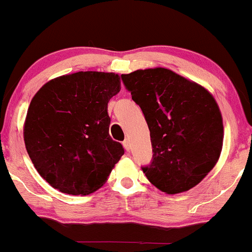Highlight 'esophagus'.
Instances as JSON below:
<instances>
[{"label": "esophagus", "mask_w": 252, "mask_h": 252, "mask_svg": "<svg viewBox=\"0 0 252 252\" xmlns=\"http://www.w3.org/2000/svg\"><path fill=\"white\" fill-rule=\"evenodd\" d=\"M123 147L126 148V151H130V141H129L128 139H126L123 141Z\"/></svg>", "instance_id": "esophagus-1"}]
</instances>
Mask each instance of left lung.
<instances>
[{
	"mask_svg": "<svg viewBox=\"0 0 252 252\" xmlns=\"http://www.w3.org/2000/svg\"><path fill=\"white\" fill-rule=\"evenodd\" d=\"M121 77L151 132L153 158L142 167L148 181L167 193L197 185L222 148V117L215 99L170 69H145Z\"/></svg>",
	"mask_w": 252,
	"mask_h": 252,
	"instance_id": "8db88e82",
	"label": "left lung"
}]
</instances>
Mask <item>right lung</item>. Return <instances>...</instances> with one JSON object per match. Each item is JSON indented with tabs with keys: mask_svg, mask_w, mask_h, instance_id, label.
Returning <instances> with one entry per match:
<instances>
[{
	"mask_svg": "<svg viewBox=\"0 0 252 252\" xmlns=\"http://www.w3.org/2000/svg\"><path fill=\"white\" fill-rule=\"evenodd\" d=\"M121 91L113 73L79 71L45 84L27 111L24 140L39 175L61 192L88 195L124 154L109 134L107 103Z\"/></svg>",
	"mask_w": 252,
	"mask_h": 252,
	"instance_id": "obj_1",
	"label": "right lung"
}]
</instances>
